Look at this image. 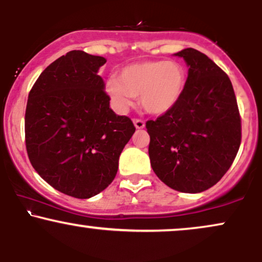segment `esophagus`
<instances>
[{
	"instance_id": "obj_1",
	"label": "esophagus",
	"mask_w": 262,
	"mask_h": 262,
	"mask_svg": "<svg viewBox=\"0 0 262 262\" xmlns=\"http://www.w3.org/2000/svg\"><path fill=\"white\" fill-rule=\"evenodd\" d=\"M133 122H134V125H135V128H137V129H143L144 127H145V122H144L143 119L134 118Z\"/></svg>"
}]
</instances>
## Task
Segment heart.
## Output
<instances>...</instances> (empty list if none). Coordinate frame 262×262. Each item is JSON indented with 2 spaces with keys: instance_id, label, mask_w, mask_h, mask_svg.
Wrapping results in <instances>:
<instances>
[{
  "instance_id": "1",
  "label": "heart",
  "mask_w": 262,
  "mask_h": 262,
  "mask_svg": "<svg viewBox=\"0 0 262 262\" xmlns=\"http://www.w3.org/2000/svg\"><path fill=\"white\" fill-rule=\"evenodd\" d=\"M186 82L185 70L176 61H143L129 65L119 73L118 79H111L106 90L119 112H125L139 96L144 111L164 114L181 97Z\"/></svg>"
}]
</instances>
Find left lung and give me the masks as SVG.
Listing matches in <instances>:
<instances>
[{
	"label": "left lung",
	"mask_w": 262,
	"mask_h": 262,
	"mask_svg": "<svg viewBox=\"0 0 262 262\" xmlns=\"http://www.w3.org/2000/svg\"><path fill=\"white\" fill-rule=\"evenodd\" d=\"M188 65L177 103L146 122L156 176L180 192L214 186L233 164L242 143V118L228 75L193 48L176 53Z\"/></svg>",
	"instance_id": "obj_1"
}]
</instances>
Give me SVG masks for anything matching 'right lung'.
I'll return each instance as SVG.
<instances>
[{
  "instance_id": "obj_1",
  "label": "right lung",
  "mask_w": 262,
  "mask_h": 262,
  "mask_svg": "<svg viewBox=\"0 0 262 262\" xmlns=\"http://www.w3.org/2000/svg\"><path fill=\"white\" fill-rule=\"evenodd\" d=\"M106 59L82 50L60 56L33 85L26 148L43 180L68 196L90 198L111 185L135 127L110 108L98 69Z\"/></svg>"
}]
</instances>
